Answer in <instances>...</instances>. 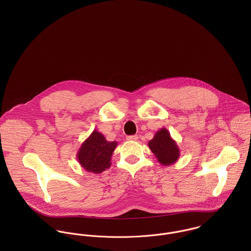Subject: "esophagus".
Wrapping results in <instances>:
<instances>
[{
	"instance_id": "obj_1",
	"label": "esophagus",
	"mask_w": 251,
	"mask_h": 251,
	"mask_svg": "<svg viewBox=\"0 0 251 251\" xmlns=\"http://www.w3.org/2000/svg\"><path fill=\"white\" fill-rule=\"evenodd\" d=\"M126 139L128 141H137L138 140V136L137 135H130V136H127Z\"/></svg>"
}]
</instances>
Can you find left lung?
<instances>
[{
  "mask_svg": "<svg viewBox=\"0 0 251 251\" xmlns=\"http://www.w3.org/2000/svg\"><path fill=\"white\" fill-rule=\"evenodd\" d=\"M148 145L161 165L169 166L179 159V147L171 137L170 132L164 127L155 132L153 138L149 141Z\"/></svg>",
  "mask_w": 251,
  "mask_h": 251,
  "instance_id": "1",
  "label": "left lung"
}]
</instances>
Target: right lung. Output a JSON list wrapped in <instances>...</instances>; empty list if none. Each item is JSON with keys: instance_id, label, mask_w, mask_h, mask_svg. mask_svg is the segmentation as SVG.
Returning a JSON list of instances; mask_svg holds the SVG:
<instances>
[{"instance_id": "obj_1", "label": "right lung", "mask_w": 251, "mask_h": 251, "mask_svg": "<svg viewBox=\"0 0 251 251\" xmlns=\"http://www.w3.org/2000/svg\"><path fill=\"white\" fill-rule=\"evenodd\" d=\"M117 146L116 141L109 142L95 129L78 150V162L86 171L100 174L111 166V156Z\"/></svg>"}]
</instances>
